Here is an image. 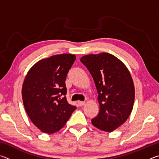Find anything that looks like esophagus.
Returning <instances> with one entry per match:
<instances>
[{
  "label": "esophagus",
  "mask_w": 159,
  "mask_h": 159,
  "mask_svg": "<svg viewBox=\"0 0 159 159\" xmlns=\"http://www.w3.org/2000/svg\"><path fill=\"white\" fill-rule=\"evenodd\" d=\"M85 102H83V101H79V102H78V104H79V105L80 107H82V106H84L85 105Z\"/></svg>",
  "instance_id": "obj_1"
}]
</instances>
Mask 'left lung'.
<instances>
[{
    "instance_id": "obj_1",
    "label": "left lung",
    "mask_w": 159,
    "mask_h": 159,
    "mask_svg": "<svg viewBox=\"0 0 159 159\" xmlns=\"http://www.w3.org/2000/svg\"><path fill=\"white\" fill-rule=\"evenodd\" d=\"M80 60L92 75L98 93L99 111L92 124L99 130L112 132L126 121L133 110L134 87L130 72L109 53L91 54Z\"/></svg>"
}]
</instances>
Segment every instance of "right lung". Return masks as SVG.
I'll return each mask as SVG.
<instances>
[{
	"instance_id": "right-lung-1",
	"label": "right lung",
	"mask_w": 159,
	"mask_h": 159,
	"mask_svg": "<svg viewBox=\"0 0 159 159\" xmlns=\"http://www.w3.org/2000/svg\"><path fill=\"white\" fill-rule=\"evenodd\" d=\"M76 58L71 54L52 55L35 64L25 77L21 90L25 109L45 133L60 130L76 109L66 100L65 84Z\"/></svg>"
}]
</instances>
